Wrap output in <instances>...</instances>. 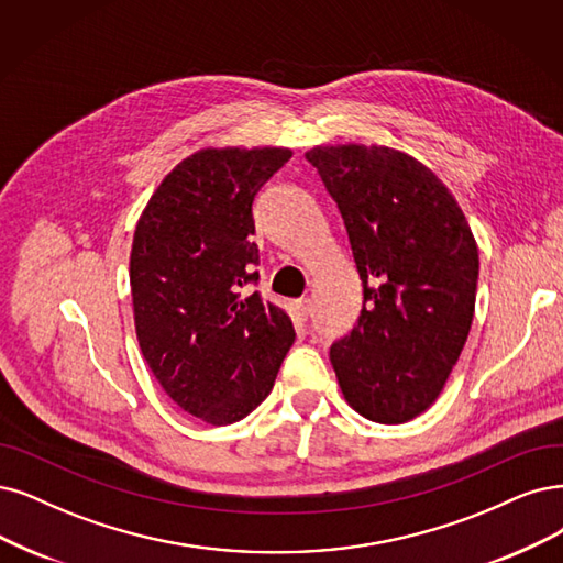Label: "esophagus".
Returning <instances> with one entry per match:
<instances>
[{
	"label": "esophagus",
	"mask_w": 563,
	"mask_h": 563,
	"mask_svg": "<svg viewBox=\"0 0 563 563\" xmlns=\"http://www.w3.org/2000/svg\"><path fill=\"white\" fill-rule=\"evenodd\" d=\"M295 306H297L299 318H301V320H308V316H310V299H299Z\"/></svg>",
	"instance_id": "34e87169"
}]
</instances>
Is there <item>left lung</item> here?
Segmentation results:
<instances>
[{
    "label": "left lung",
    "mask_w": 563,
    "mask_h": 563,
    "mask_svg": "<svg viewBox=\"0 0 563 563\" xmlns=\"http://www.w3.org/2000/svg\"><path fill=\"white\" fill-rule=\"evenodd\" d=\"M306 159L336 201L364 285V308L329 350L345 401L401 424L435 399L475 310L477 245L448 187L385 145H318Z\"/></svg>",
    "instance_id": "obj_1"
}]
</instances>
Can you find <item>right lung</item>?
I'll list each match as a JSON object with an SVG mask.
<instances>
[{"mask_svg": "<svg viewBox=\"0 0 563 563\" xmlns=\"http://www.w3.org/2000/svg\"><path fill=\"white\" fill-rule=\"evenodd\" d=\"M287 148H206L166 176L139 218L130 283L153 376L192 418L224 427L253 412L295 343L257 285L253 201Z\"/></svg>", "mask_w": 563, "mask_h": 563, "instance_id": "obj_1", "label": "right lung"}]
</instances>
